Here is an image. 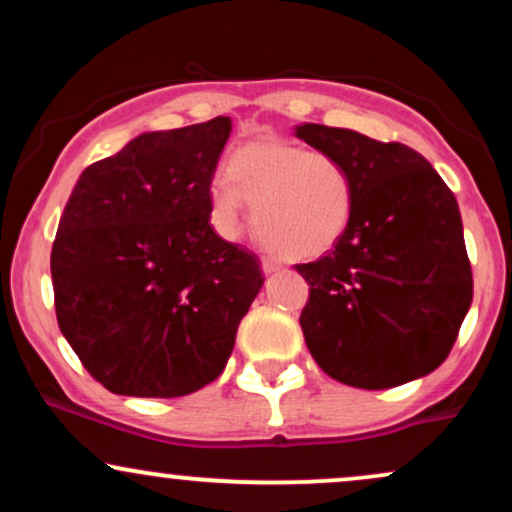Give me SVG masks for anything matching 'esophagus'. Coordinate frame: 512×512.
Wrapping results in <instances>:
<instances>
[{"label": "esophagus", "mask_w": 512, "mask_h": 512, "mask_svg": "<svg viewBox=\"0 0 512 512\" xmlns=\"http://www.w3.org/2000/svg\"><path fill=\"white\" fill-rule=\"evenodd\" d=\"M262 269L264 274H274L281 269V262L276 260V257H262Z\"/></svg>", "instance_id": "1"}]
</instances>
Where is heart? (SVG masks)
Instances as JSON below:
<instances>
[{"instance_id": "1", "label": "heart", "mask_w": 512, "mask_h": 512, "mask_svg": "<svg viewBox=\"0 0 512 512\" xmlns=\"http://www.w3.org/2000/svg\"><path fill=\"white\" fill-rule=\"evenodd\" d=\"M354 178L337 156L286 142H252L228 158L209 190L211 219L233 233L252 204V228L286 260H313L342 240L354 214Z\"/></svg>"}]
</instances>
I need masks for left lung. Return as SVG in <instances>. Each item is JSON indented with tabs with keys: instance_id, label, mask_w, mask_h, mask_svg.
I'll return each instance as SVG.
<instances>
[{
	"instance_id": "obj_1",
	"label": "left lung",
	"mask_w": 512,
	"mask_h": 512,
	"mask_svg": "<svg viewBox=\"0 0 512 512\" xmlns=\"http://www.w3.org/2000/svg\"><path fill=\"white\" fill-rule=\"evenodd\" d=\"M296 137L354 178V214L334 248L296 264L310 296L305 344L339 383L387 390L450 354L474 281L457 199L424 156L354 129L305 122Z\"/></svg>"
}]
</instances>
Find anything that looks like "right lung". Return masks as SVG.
I'll return each instance as SVG.
<instances>
[{"label":"right lung","mask_w":512,"mask_h":512,"mask_svg":"<svg viewBox=\"0 0 512 512\" xmlns=\"http://www.w3.org/2000/svg\"><path fill=\"white\" fill-rule=\"evenodd\" d=\"M231 117L146 132L81 173L50 272L57 325L84 368L127 397H182L226 368L264 276L211 228Z\"/></svg>","instance_id":"right-lung-1"}]
</instances>
